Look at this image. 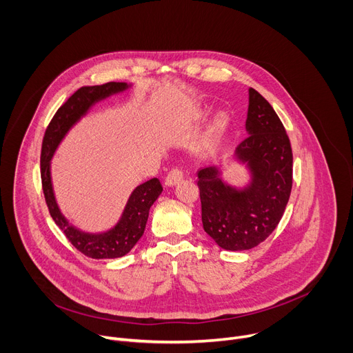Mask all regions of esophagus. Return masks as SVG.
<instances>
[{
    "mask_svg": "<svg viewBox=\"0 0 353 353\" xmlns=\"http://www.w3.org/2000/svg\"><path fill=\"white\" fill-rule=\"evenodd\" d=\"M181 180H183V172H181L180 169H173V170H170L169 174L166 176L165 183H166L168 187H173V185H176L179 181H181Z\"/></svg>",
    "mask_w": 353,
    "mask_h": 353,
    "instance_id": "esophagus-1",
    "label": "esophagus"
}]
</instances>
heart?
Segmentation results:
<instances>
[{"label":"heart","mask_w":353,"mask_h":353,"mask_svg":"<svg viewBox=\"0 0 353 353\" xmlns=\"http://www.w3.org/2000/svg\"><path fill=\"white\" fill-rule=\"evenodd\" d=\"M208 113H210L208 109H204V108H198V109L190 110V112H187L185 114H183L180 117V120L177 121V127L180 130H183V131L194 130V128L199 127L201 124H203L207 120ZM228 123H229L228 114L225 112H218L214 116V119H212V121H211L205 135L203 137V139H201V142H199L201 148H203V149H211L214 142H215V139L228 127Z\"/></svg>","instance_id":"b5f03b06"}]
</instances>
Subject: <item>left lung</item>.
Segmentation results:
<instances>
[{
	"instance_id": "obj_1",
	"label": "left lung",
	"mask_w": 353,
	"mask_h": 353,
	"mask_svg": "<svg viewBox=\"0 0 353 353\" xmlns=\"http://www.w3.org/2000/svg\"><path fill=\"white\" fill-rule=\"evenodd\" d=\"M247 138L233 161L248 172L244 185L223 180L221 166L201 169L198 188L204 230L229 251L250 250L278 226L292 190V148L286 131L267 100L248 89Z\"/></svg>"
}]
</instances>
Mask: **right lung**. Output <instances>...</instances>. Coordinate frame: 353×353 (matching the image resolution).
<instances>
[{
	"mask_svg": "<svg viewBox=\"0 0 353 353\" xmlns=\"http://www.w3.org/2000/svg\"><path fill=\"white\" fill-rule=\"evenodd\" d=\"M131 86L132 85L127 82H108L105 85L79 88L57 110L43 138L40 173L50 215L77 250L96 260L119 259L130 253L143 234L149 210L163 191L162 184L159 179L154 177L137 185L130 194L121 216L114 226L103 232H85L70 223L57 204L52 181V159L70 130L85 117L96 103L121 93Z\"/></svg>",
	"mask_w": 353,
	"mask_h": 353,
	"instance_id": "add662e5",
	"label": "right lung"
}]
</instances>
